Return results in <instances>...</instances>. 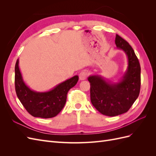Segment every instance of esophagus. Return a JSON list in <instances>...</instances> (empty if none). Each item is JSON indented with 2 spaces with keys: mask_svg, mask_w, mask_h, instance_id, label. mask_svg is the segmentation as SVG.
<instances>
[{
  "mask_svg": "<svg viewBox=\"0 0 156 156\" xmlns=\"http://www.w3.org/2000/svg\"><path fill=\"white\" fill-rule=\"evenodd\" d=\"M88 76V72H86V71H83L81 73H79V79L80 80H84L86 79Z\"/></svg>",
  "mask_w": 156,
  "mask_h": 156,
  "instance_id": "esophagus-1",
  "label": "esophagus"
}]
</instances>
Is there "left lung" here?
Wrapping results in <instances>:
<instances>
[{
    "instance_id": "left-lung-1",
    "label": "left lung",
    "mask_w": 156,
    "mask_h": 156,
    "mask_svg": "<svg viewBox=\"0 0 156 156\" xmlns=\"http://www.w3.org/2000/svg\"><path fill=\"white\" fill-rule=\"evenodd\" d=\"M115 44L123 50L128 59L127 71L119 83L107 81L100 75H91L92 104L102 115L115 116L123 114L131 108L137 99L140 89V66L134 50L128 42L118 34Z\"/></svg>"
}]
</instances>
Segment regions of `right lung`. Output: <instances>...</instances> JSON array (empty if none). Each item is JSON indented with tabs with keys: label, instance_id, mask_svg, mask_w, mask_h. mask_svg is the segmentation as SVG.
<instances>
[{
	"label": "right lung",
	"instance_id": "right-lung-1",
	"mask_svg": "<svg viewBox=\"0 0 156 156\" xmlns=\"http://www.w3.org/2000/svg\"><path fill=\"white\" fill-rule=\"evenodd\" d=\"M78 75L56 86L50 91H33L24 83L19 68V59L15 66V87L19 100L30 115L34 117L49 119L62 111L66 102L67 94L77 84Z\"/></svg>",
	"mask_w": 156,
	"mask_h": 156
}]
</instances>
